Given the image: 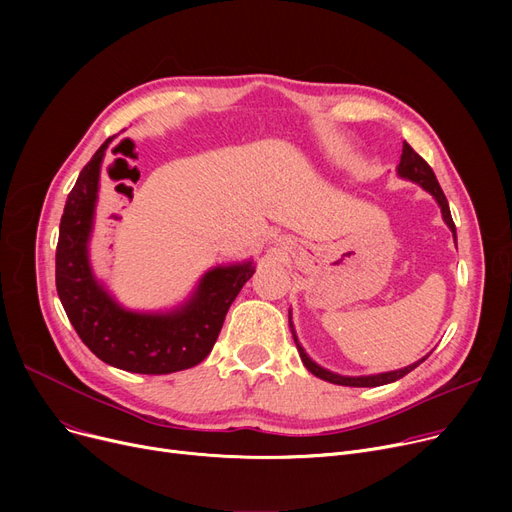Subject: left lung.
<instances>
[{
    "instance_id": "8db88e82",
    "label": "left lung",
    "mask_w": 512,
    "mask_h": 512,
    "mask_svg": "<svg viewBox=\"0 0 512 512\" xmlns=\"http://www.w3.org/2000/svg\"><path fill=\"white\" fill-rule=\"evenodd\" d=\"M398 176L400 178H407L411 182H417L421 188H425V191L429 195H434V199L438 201L440 209H442V218L444 222L448 224V228L452 230L454 234V240H456V228H454V222H452V215H450V207H448V201H446V195L440 188V182L436 180V174L434 170L427 166V161L413 151V147L409 143H402V155H400V164H398ZM292 326V324H290ZM292 338L294 342H297V348H299V355H301V361L303 365L313 373L317 375V378L326 380V382H332V384H338V386H353V388H373V386H384V384H390V382H396L400 378H405L407 373H411L417 365H421L425 361V357L405 369H396V371H388V373H378V375H361V378H346V375H338V373H332L324 367H319L315 361H311L307 357V353L303 351V346L299 344L297 340V334L292 332Z\"/></svg>"
}]
</instances>
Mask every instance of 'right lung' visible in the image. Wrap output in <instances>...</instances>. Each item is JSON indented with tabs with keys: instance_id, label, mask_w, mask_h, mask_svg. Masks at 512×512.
Wrapping results in <instances>:
<instances>
[{
	"instance_id": "obj_1",
	"label": "right lung",
	"mask_w": 512,
	"mask_h": 512,
	"mask_svg": "<svg viewBox=\"0 0 512 512\" xmlns=\"http://www.w3.org/2000/svg\"><path fill=\"white\" fill-rule=\"evenodd\" d=\"M107 139L78 174L60 222L56 288L64 311L89 351L103 363L147 375L195 367L218 340L240 288L255 274L251 261L209 270L188 303L170 313H134L120 307L95 280L89 238Z\"/></svg>"
}]
</instances>
